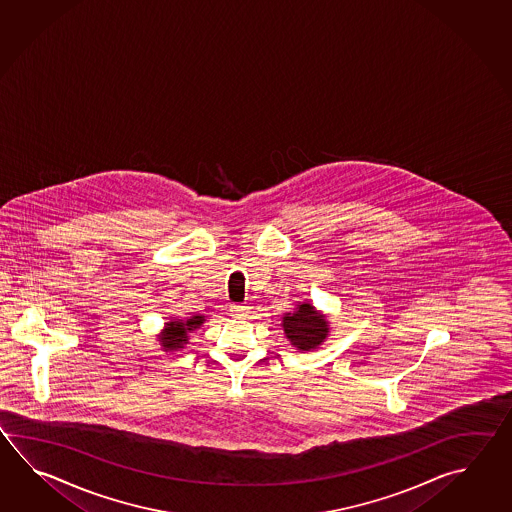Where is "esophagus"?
<instances>
[{
	"mask_svg": "<svg viewBox=\"0 0 512 512\" xmlns=\"http://www.w3.org/2000/svg\"><path fill=\"white\" fill-rule=\"evenodd\" d=\"M230 315L236 316V318H245L249 315V309L245 305H232L230 307Z\"/></svg>",
	"mask_w": 512,
	"mask_h": 512,
	"instance_id": "34e87169",
	"label": "esophagus"
}]
</instances>
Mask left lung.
Segmentation results:
<instances>
[{"label":"left lung","mask_w":512,"mask_h":512,"mask_svg":"<svg viewBox=\"0 0 512 512\" xmlns=\"http://www.w3.org/2000/svg\"><path fill=\"white\" fill-rule=\"evenodd\" d=\"M282 326L291 346L300 351L318 348L329 333L326 316L318 313L315 307L307 302L298 305L293 313H285Z\"/></svg>","instance_id":"8db88e82"}]
</instances>
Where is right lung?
I'll return each mask as SVG.
<instances>
[{"mask_svg": "<svg viewBox=\"0 0 512 512\" xmlns=\"http://www.w3.org/2000/svg\"><path fill=\"white\" fill-rule=\"evenodd\" d=\"M203 322H205L203 315L190 316L185 320L172 318L170 322H166L163 333L159 335V344L163 351H177V349L185 348L190 333H194L199 326H203Z\"/></svg>", "mask_w": 512, "mask_h": 512, "instance_id": "obj_1", "label": "right lung"}]
</instances>
